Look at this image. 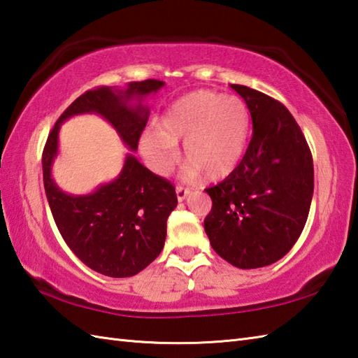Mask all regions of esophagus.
Instances as JSON below:
<instances>
[{
	"label": "esophagus",
	"instance_id": "1",
	"mask_svg": "<svg viewBox=\"0 0 358 358\" xmlns=\"http://www.w3.org/2000/svg\"><path fill=\"white\" fill-rule=\"evenodd\" d=\"M175 192H177L178 201H185V200L187 199V195L191 194V191H189L187 187H183V186H177V187H175Z\"/></svg>",
	"mask_w": 358,
	"mask_h": 358
}]
</instances>
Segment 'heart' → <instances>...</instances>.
<instances>
[{
  "instance_id": "obj_1",
  "label": "heart",
  "mask_w": 358,
  "mask_h": 358,
  "mask_svg": "<svg viewBox=\"0 0 358 358\" xmlns=\"http://www.w3.org/2000/svg\"><path fill=\"white\" fill-rule=\"evenodd\" d=\"M250 138V112L238 96L196 90L178 98L162 117V129L150 127L140 138L141 155L150 169L166 175L185 141V162L191 177L206 173L223 180L241 164Z\"/></svg>"
}]
</instances>
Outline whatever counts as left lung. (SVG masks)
Listing matches in <instances>:
<instances>
[{"label":"left lung","mask_w":358,"mask_h":358,"mask_svg":"<svg viewBox=\"0 0 358 358\" xmlns=\"http://www.w3.org/2000/svg\"><path fill=\"white\" fill-rule=\"evenodd\" d=\"M246 101L252 138L241 164L208 187L204 218L210 246L240 269L278 262L306 224L314 194V164L300 126L283 104L248 86L231 85Z\"/></svg>","instance_id":"left-lung-1"}]
</instances>
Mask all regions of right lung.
I'll use <instances>...</instances> for the list:
<instances>
[{
    "label": "right lung",
    "mask_w": 358,
    "mask_h": 358,
    "mask_svg": "<svg viewBox=\"0 0 358 358\" xmlns=\"http://www.w3.org/2000/svg\"><path fill=\"white\" fill-rule=\"evenodd\" d=\"M163 86L159 80H144L129 83L126 89L103 86L87 90L63 112L45 141L43 180L53 220L72 252L103 275L132 277L159 255L166 222L177 208L175 187L144 167L134 154H127L123 169L110 183L87 195L63 192L52 178L59 127L73 115L98 113L135 152L149 118L143 100Z\"/></svg>",
    "instance_id": "1"
}]
</instances>
